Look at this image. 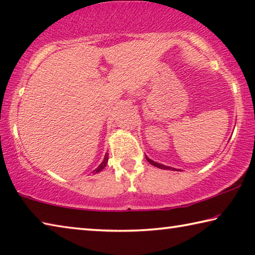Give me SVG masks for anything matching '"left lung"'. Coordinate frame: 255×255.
<instances>
[{
	"label": "left lung",
	"instance_id": "left-lung-1",
	"mask_svg": "<svg viewBox=\"0 0 255 255\" xmlns=\"http://www.w3.org/2000/svg\"><path fill=\"white\" fill-rule=\"evenodd\" d=\"M146 158H147V161H148L150 164H152V165H154V166L158 167V169H163V170H175V169H173V167L165 166V165H163V164H159V163L154 162V161H152V159H149L148 157H146Z\"/></svg>",
	"mask_w": 255,
	"mask_h": 255
}]
</instances>
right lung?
<instances>
[{
  "instance_id": "right-lung-1",
  "label": "right lung",
  "mask_w": 255,
  "mask_h": 255,
  "mask_svg": "<svg viewBox=\"0 0 255 255\" xmlns=\"http://www.w3.org/2000/svg\"><path fill=\"white\" fill-rule=\"evenodd\" d=\"M108 158H109V156H108V154H106V156H105V158H103L102 163L98 166V169L93 171V173H98V172H100L102 169H105V166L107 165V163H108Z\"/></svg>"
}]
</instances>
